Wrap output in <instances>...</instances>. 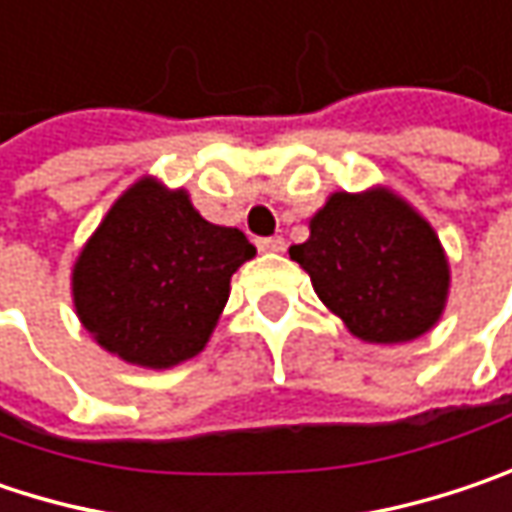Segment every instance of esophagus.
I'll list each match as a JSON object with an SVG mask.
<instances>
[{"label":"esophagus","instance_id":"obj_1","mask_svg":"<svg viewBox=\"0 0 512 512\" xmlns=\"http://www.w3.org/2000/svg\"><path fill=\"white\" fill-rule=\"evenodd\" d=\"M257 249L260 252H284V237H260Z\"/></svg>","mask_w":512,"mask_h":512}]
</instances>
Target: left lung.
Masks as SVG:
<instances>
[{"mask_svg":"<svg viewBox=\"0 0 512 512\" xmlns=\"http://www.w3.org/2000/svg\"><path fill=\"white\" fill-rule=\"evenodd\" d=\"M318 298L365 342L394 345L435 324L449 266L432 226L388 191L333 194L310 220V240L289 249Z\"/></svg>","mask_w":512,"mask_h":512,"instance_id":"8db88e82","label":"left lung"}]
</instances>
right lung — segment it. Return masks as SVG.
Masks as SVG:
<instances>
[{
  "label": "right lung",
  "mask_w": 512,
  "mask_h": 512,
  "mask_svg": "<svg viewBox=\"0 0 512 512\" xmlns=\"http://www.w3.org/2000/svg\"><path fill=\"white\" fill-rule=\"evenodd\" d=\"M255 246L199 217L185 191L141 179L106 214L75 263V307L89 333L141 368L196 356Z\"/></svg>",
  "instance_id": "add662e5"
}]
</instances>
